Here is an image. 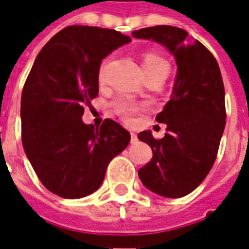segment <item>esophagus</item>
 <instances>
[{
    "mask_svg": "<svg viewBox=\"0 0 249 249\" xmlns=\"http://www.w3.org/2000/svg\"><path fill=\"white\" fill-rule=\"evenodd\" d=\"M130 141H132V142H136V141H137V136H136V133H133V132H130Z\"/></svg>",
    "mask_w": 249,
    "mask_h": 249,
    "instance_id": "esophagus-1",
    "label": "esophagus"
}]
</instances>
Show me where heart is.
Masks as SVG:
<instances>
[{
    "mask_svg": "<svg viewBox=\"0 0 249 249\" xmlns=\"http://www.w3.org/2000/svg\"><path fill=\"white\" fill-rule=\"evenodd\" d=\"M159 64H167L164 58H161L160 56H157V54H153V53H148L144 56L142 58V69L144 68H151V66L159 65ZM116 110H117V113H120L123 117L125 119H128L130 114L133 113L136 110L135 104H132L130 101H125V100H121L119 103H116Z\"/></svg>",
    "mask_w": 249,
    "mask_h": 249,
    "instance_id": "obj_1",
    "label": "heart"
}]
</instances>
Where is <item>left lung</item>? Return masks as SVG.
Wrapping results in <instances>:
<instances>
[{"label":"left lung","instance_id":"1","mask_svg":"<svg viewBox=\"0 0 249 249\" xmlns=\"http://www.w3.org/2000/svg\"><path fill=\"white\" fill-rule=\"evenodd\" d=\"M135 38L160 44L175 57L178 73L171 100L157 114L167 133L156 140L151 130L137 135L153 157L139 169L149 191L183 197L203 183L213 167L225 126L224 84L217 62L205 46L176 26L159 25L132 32Z\"/></svg>","mask_w":249,"mask_h":249}]
</instances>
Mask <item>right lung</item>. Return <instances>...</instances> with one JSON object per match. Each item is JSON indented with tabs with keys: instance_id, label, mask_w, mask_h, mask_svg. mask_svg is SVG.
Returning <instances> with one entry per match:
<instances>
[{
	"instance_id": "1",
	"label": "right lung",
	"mask_w": 249,
	"mask_h": 249,
	"mask_svg": "<svg viewBox=\"0 0 249 249\" xmlns=\"http://www.w3.org/2000/svg\"><path fill=\"white\" fill-rule=\"evenodd\" d=\"M130 41L112 29L68 26L36 57L21 97V137L40 181L57 196L97 191L110 160L129 144L119 123L94 128L81 117L98 94L101 61Z\"/></svg>"
}]
</instances>
